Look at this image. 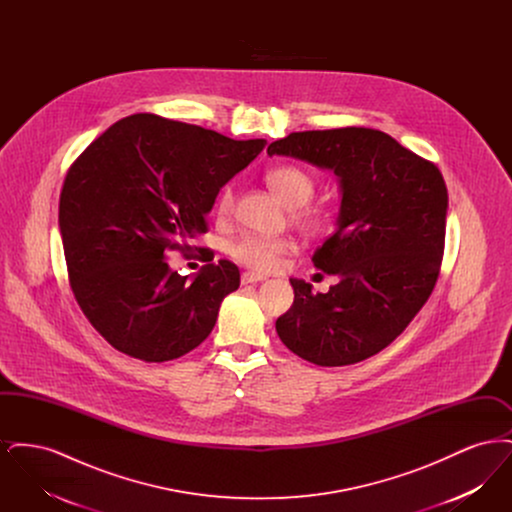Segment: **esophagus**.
Returning a JSON list of instances; mask_svg holds the SVG:
<instances>
[{"instance_id":"34e87169","label":"esophagus","mask_w":512,"mask_h":512,"mask_svg":"<svg viewBox=\"0 0 512 512\" xmlns=\"http://www.w3.org/2000/svg\"><path fill=\"white\" fill-rule=\"evenodd\" d=\"M267 276L259 274V272H244L242 274V284H255V282H263Z\"/></svg>"}]
</instances>
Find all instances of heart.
Returning a JSON list of instances; mask_svg holds the SVG:
<instances>
[{"instance_id":"1","label":"heart","mask_w":512,"mask_h":512,"mask_svg":"<svg viewBox=\"0 0 512 512\" xmlns=\"http://www.w3.org/2000/svg\"><path fill=\"white\" fill-rule=\"evenodd\" d=\"M267 184L276 197L292 209V217L297 224L320 230L330 222V211L322 205H311V197L317 190L315 176L297 165H280L268 171ZM236 194L232 186H226L217 201V213L226 217L232 213ZM295 244L288 238H265L257 234H242L228 245V253L245 267L257 270H272L278 267L280 259L292 253Z\"/></svg>"}]
</instances>
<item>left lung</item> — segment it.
I'll return each mask as SVG.
<instances>
[{
  "label": "left lung",
  "mask_w": 512,
  "mask_h": 512,
  "mask_svg": "<svg viewBox=\"0 0 512 512\" xmlns=\"http://www.w3.org/2000/svg\"><path fill=\"white\" fill-rule=\"evenodd\" d=\"M268 155H288L340 178L336 232L313 255L338 284L313 293L292 278L293 305L276 320L282 343L318 366L361 363L388 347L438 282L447 188L438 167L386 132H292Z\"/></svg>",
  "instance_id": "1"
}]
</instances>
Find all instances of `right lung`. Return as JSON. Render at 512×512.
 Masks as SVG:
<instances>
[{
    "mask_svg": "<svg viewBox=\"0 0 512 512\" xmlns=\"http://www.w3.org/2000/svg\"><path fill=\"white\" fill-rule=\"evenodd\" d=\"M265 144L138 113L71 165L59 197L69 280L82 313L117 351L165 363L211 334L240 270L220 259L188 280L165 259L194 251L188 240L207 232L220 188Z\"/></svg>",
    "mask_w": 512,
    "mask_h": 512,
    "instance_id": "right-lung-1",
    "label": "right lung"
}]
</instances>
